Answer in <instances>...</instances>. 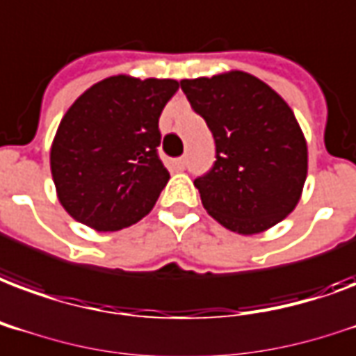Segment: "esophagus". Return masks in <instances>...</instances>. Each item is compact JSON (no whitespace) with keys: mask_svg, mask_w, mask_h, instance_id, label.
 I'll return each mask as SVG.
<instances>
[{"mask_svg":"<svg viewBox=\"0 0 356 356\" xmlns=\"http://www.w3.org/2000/svg\"><path fill=\"white\" fill-rule=\"evenodd\" d=\"M172 165H175L176 170H184V167H186V159H184V157L172 159Z\"/></svg>","mask_w":356,"mask_h":356,"instance_id":"1","label":"esophagus"}]
</instances>
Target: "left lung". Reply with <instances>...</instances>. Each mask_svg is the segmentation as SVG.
Listing matches in <instances>:
<instances>
[{
  "label": "left lung",
  "instance_id": "8db88e82",
  "mask_svg": "<svg viewBox=\"0 0 356 356\" xmlns=\"http://www.w3.org/2000/svg\"><path fill=\"white\" fill-rule=\"evenodd\" d=\"M216 143V163L195 180L202 207L238 234H259L289 216L308 176V144L295 112L244 71L180 80Z\"/></svg>",
  "mask_w": 356,
  "mask_h": 356
}]
</instances>
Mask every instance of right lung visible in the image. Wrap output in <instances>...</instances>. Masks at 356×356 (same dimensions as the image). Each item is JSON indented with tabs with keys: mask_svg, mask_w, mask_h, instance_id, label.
Here are the masks:
<instances>
[{
	"mask_svg": "<svg viewBox=\"0 0 356 356\" xmlns=\"http://www.w3.org/2000/svg\"><path fill=\"white\" fill-rule=\"evenodd\" d=\"M178 88L172 79L116 74L69 106L52 140L50 170L71 218L95 231H120L154 208L170 178L157 157L159 116Z\"/></svg>",
	"mask_w": 356,
	"mask_h": 356,
	"instance_id": "right-lung-1",
	"label": "right lung"
}]
</instances>
